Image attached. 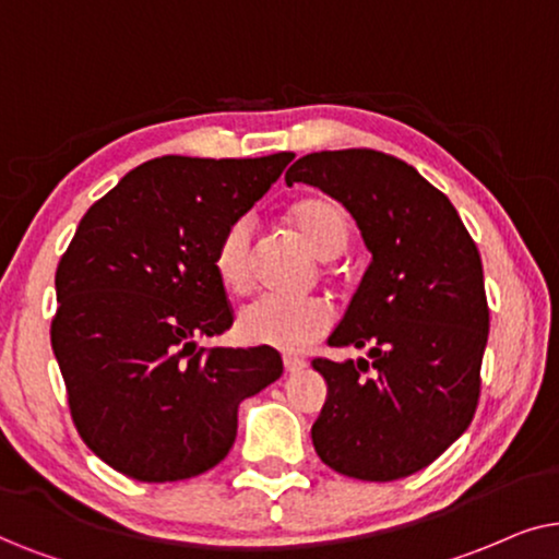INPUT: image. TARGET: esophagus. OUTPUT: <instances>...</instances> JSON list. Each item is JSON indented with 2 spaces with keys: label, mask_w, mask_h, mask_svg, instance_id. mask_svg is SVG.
Returning a JSON list of instances; mask_svg holds the SVG:
<instances>
[{
  "label": "esophagus",
  "mask_w": 559,
  "mask_h": 559,
  "mask_svg": "<svg viewBox=\"0 0 559 559\" xmlns=\"http://www.w3.org/2000/svg\"><path fill=\"white\" fill-rule=\"evenodd\" d=\"M284 368H286L288 376H296V373H301L304 368H307V362L299 360V357H284Z\"/></svg>",
  "instance_id": "1"
}]
</instances>
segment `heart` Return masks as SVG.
Here are the masks:
<instances>
[{"label": "heart", "mask_w": 559, "mask_h": 559, "mask_svg": "<svg viewBox=\"0 0 559 559\" xmlns=\"http://www.w3.org/2000/svg\"><path fill=\"white\" fill-rule=\"evenodd\" d=\"M288 219L304 242L319 258H334L349 242V214L332 197H304L288 210ZM252 222L240 217L222 229L212 252V265L219 284L233 294H245L252 286ZM334 311L319 296L284 299L260 296L237 317V332L248 345L273 347L281 353H304L332 330Z\"/></svg>", "instance_id": "1"}]
</instances>
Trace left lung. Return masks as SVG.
Returning <instances> with one entry per match:
<instances>
[{
	"instance_id": "left-lung-1",
	"label": "left lung",
	"mask_w": 559,
	"mask_h": 559,
	"mask_svg": "<svg viewBox=\"0 0 559 559\" xmlns=\"http://www.w3.org/2000/svg\"><path fill=\"white\" fill-rule=\"evenodd\" d=\"M345 204L373 252L330 347L370 360L314 357L330 396L311 427L324 465L357 480H399L435 463L471 427L490 311L480 252L450 199L396 155L309 153L286 183Z\"/></svg>"
}]
</instances>
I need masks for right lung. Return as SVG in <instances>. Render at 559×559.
<instances>
[{
	"label": "right lung",
	"instance_id": "right-lung-1",
	"mask_svg": "<svg viewBox=\"0 0 559 559\" xmlns=\"http://www.w3.org/2000/svg\"><path fill=\"white\" fill-rule=\"evenodd\" d=\"M294 153L163 155L79 222L56 271L50 322L73 427L117 473L143 483L212 471L237 437V406L278 381L273 347H197L233 326L212 252Z\"/></svg>",
	"mask_w": 559,
	"mask_h": 559
}]
</instances>
